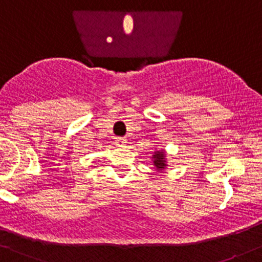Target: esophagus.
<instances>
[{
  "label": "esophagus",
  "instance_id": "1",
  "mask_svg": "<svg viewBox=\"0 0 262 262\" xmlns=\"http://www.w3.org/2000/svg\"><path fill=\"white\" fill-rule=\"evenodd\" d=\"M115 144L117 145V146H123V145L126 144V139L125 137H116Z\"/></svg>",
  "mask_w": 262,
  "mask_h": 262
}]
</instances>
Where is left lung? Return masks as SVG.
Wrapping results in <instances>:
<instances>
[{
	"label": "left lung",
	"mask_w": 262,
	"mask_h": 262,
	"mask_svg": "<svg viewBox=\"0 0 262 262\" xmlns=\"http://www.w3.org/2000/svg\"><path fill=\"white\" fill-rule=\"evenodd\" d=\"M164 152H161V151H158V152H155V155H154V164H155V166L158 169H164L165 168V160H164Z\"/></svg>",
	"instance_id": "left-lung-1"
}]
</instances>
